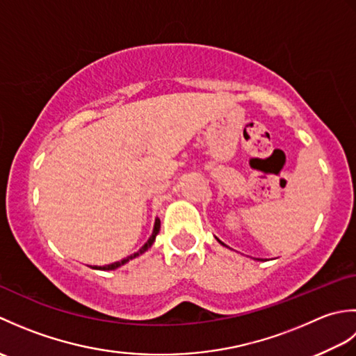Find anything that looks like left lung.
<instances>
[{"mask_svg": "<svg viewBox=\"0 0 356 356\" xmlns=\"http://www.w3.org/2000/svg\"><path fill=\"white\" fill-rule=\"evenodd\" d=\"M217 240H218V238H217ZM218 241H220V240H218ZM220 243H222V241H220ZM222 245H223V243H222Z\"/></svg>", "mask_w": 356, "mask_h": 356, "instance_id": "8db88e82", "label": "left lung"}]
</instances>
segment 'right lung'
<instances>
[{
  "mask_svg": "<svg viewBox=\"0 0 356 356\" xmlns=\"http://www.w3.org/2000/svg\"><path fill=\"white\" fill-rule=\"evenodd\" d=\"M159 229H161V220H159V218H156V222H154V229H153V234H151V237L147 240V243L143 245L138 252H134V254H131V255H128V257H125V259H122L120 261H115V263H111V264H107V266H95L93 269H102V270H113V269H118L119 266H122V264H125L127 261H130V260H133V259H136V257H139L140 254H143V252H147L148 249L151 248V245L154 243V240H156V236L159 234Z\"/></svg>",
  "mask_w": 356,
  "mask_h": 356,
  "instance_id": "1",
  "label": "right lung"
}]
</instances>
